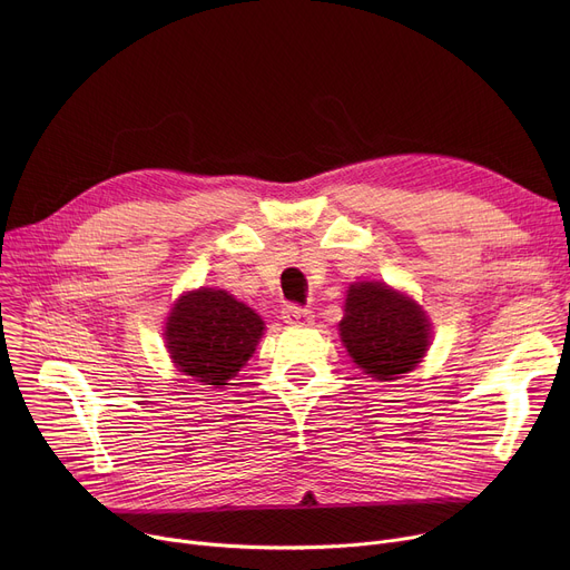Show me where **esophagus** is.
I'll use <instances>...</instances> for the list:
<instances>
[{
	"label": "esophagus",
	"instance_id": "34e87169",
	"mask_svg": "<svg viewBox=\"0 0 570 570\" xmlns=\"http://www.w3.org/2000/svg\"><path fill=\"white\" fill-rule=\"evenodd\" d=\"M282 321L293 327H305V325L314 323V312L302 309V307H286L282 312Z\"/></svg>",
	"mask_w": 570,
	"mask_h": 570
}]
</instances>
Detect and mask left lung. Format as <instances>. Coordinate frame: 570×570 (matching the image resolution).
Instances as JSON below:
<instances>
[{"label":"left lung","mask_w":570,"mask_h":570,"mask_svg":"<svg viewBox=\"0 0 570 570\" xmlns=\"http://www.w3.org/2000/svg\"><path fill=\"white\" fill-rule=\"evenodd\" d=\"M338 334L353 362L383 383L412 371L431 346L424 309L383 282L351 284Z\"/></svg>","instance_id":"1"}]
</instances>
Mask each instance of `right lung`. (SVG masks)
Masks as SVG:
<instances>
[{
  "label": "right lung",
  "mask_w": 570,
  "mask_h": 570,
  "mask_svg": "<svg viewBox=\"0 0 570 570\" xmlns=\"http://www.w3.org/2000/svg\"><path fill=\"white\" fill-rule=\"evenodd\" d=\"M263 318L222 288L183 293L167 318V351L176 368L202 385H229L254 355Z\"/></svg>",
  "instance_id": "add662e5"
}]
</instances>
